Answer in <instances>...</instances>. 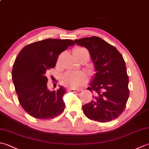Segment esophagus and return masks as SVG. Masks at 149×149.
<instances>
[{"label":"esophagus","instance_id":"1","mask_svg":"<svg viewBox=\"0 0 149 149\" xmlns=\"http://www.w3.org/2000/svg\"><path fill=\"white\" fill-rule=\"evenodd\" d=\"M69 91H70L72 93H77L79 91V90H77V89H69L68 90Z\"/></svg>","mask_w":149,"mask_h":149}]
</instances>
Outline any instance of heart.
I'll use <instances>...</instances> for the list:
<instances>
[{"instance_id":"heart-1","label":"heart","mask_w":149,"mask_h":149,"mask_svg":"<svg viewBox=\"0 0 149 149\" xmlns=\"http://www.w3.org/2000/svg\"><path fill=\"white\" fill-rule=\"evenodd\" d=\"M73 54L77 59L84 57L89 58V52L84 47H77L73 50ZM88 81L87 76L82 73H73L67 72L63 74L60 81L66 86L71 88H77L85 84Z\"/></svg>"}]
</instances>
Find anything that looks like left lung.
<instances>
[{"label": "left lung", "mask_w": 149, "mask_h": 149, "mask_svg": "<svg viewBox=\"0 0 149 149\" xmlns=\"http://www.w3.org/2000/svg\"><path fill=\"white\" fill-rule=\"evenodd\" d=\"M90 54L95 74L87 90L93 99L83 106L84 114L90 120L110 122L121 115L129 96V77L122 55L115 47L97 36L74 40Z\"/></svg>", "instance_id": "8db88e82"}]
</instances>
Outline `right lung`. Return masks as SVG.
Returning <instances> with one entry per match:
<instances>
[{
	"mask_svg": "<svg viewBox=\"0 0 149 149\" xmlns=\"http://www.w3.org/2000/svg\"><path fill=\"white\" fill-rule=\"evenodd\" d=\"M72 40L49 38L24 47L19 52L12 70V79L18 100L24 109L38 119H50L65 109V88L57 91L47 88V71L55 67L59 55L74 45Z\"/></svg>",
	"mask_w": 149,
	"mask_h": 149,
	"instance_id": "right-lung-1",
	"label": "right lung"
}]
</instances>
